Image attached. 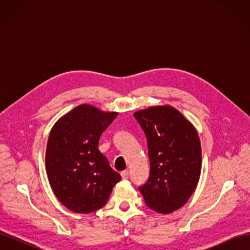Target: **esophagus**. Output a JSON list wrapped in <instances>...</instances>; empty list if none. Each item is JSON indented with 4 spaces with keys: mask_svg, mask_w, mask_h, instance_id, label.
Listing matches in <instances>:
<instances>
[{
    "mask_svg": "<svg viewBox=\"0 0 250 250\" xmlns=\"http://www.w3.org/2000/svg\"><path fill=\"white\" fill-rule=\"evenodd\" d=\"M121 176H122L123 179H128V177H129V171L128 170L123 171L122 173H121Z\"/></svg>",
    "mask_w": 250,
    "mask_h": 250,
    "instance_id": "34e87169",
    "label": "esophagus"
}]
</instances>
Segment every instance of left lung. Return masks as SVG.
Instances as JSON below:
<instances>
[{
    "instance_id": "left-lung-1",
    "label": "left lung",
    "mask_w": 250,
    "mask_h": 250,
    "mask_svg": "<svg viewBox=\"0 0 250 250\" xmlns=\"http://www.w3.org/2000/svg\"><path fill=\"white\" fill-rule=\"evenodd\" d=\"M146 135L150 174L139 187L148 208L169 214L191 197L201 171V146L194 126L175 108L151 106L134 113Z\"/></svg>"
}]
</instances>
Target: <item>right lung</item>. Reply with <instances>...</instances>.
<instances>
[{
  "label": "right lung",
  "instance_id": "1",
  "mask_svg": "<svg viewBox=\"0 0 250 250\" xmlns=\"http://www.w3.org/2000/svg\"><path fill=\"white\" fill-rule=\"evenodd\" d=\"M118 116L83 104L53 126L46 169L53 192L65 208L87 214L106 204L121 175L98 149L104 130Z\"/></svg>",
  "mask_w": 250,
  "mask_h": 250
}]
</instances>
